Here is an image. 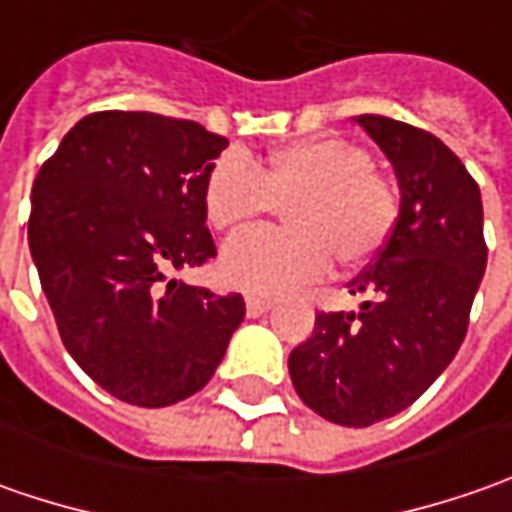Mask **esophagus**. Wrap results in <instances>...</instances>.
<instances>
[{"instance_id":"1","label":"esophagus","mask_w":512,"mask_h":512,"mask_svg":"<svg viewBox=\"0 0 512 512\" xmlns=\"http://www.w3.org/2000/svg\"><path fill=\"white\" fill-rule=\"evenodd\" d=\"M245 307H247V316H262V313H267L270 310V302L267 299H259V296H247L245 299Z\"/></svg>"}]
</instances>
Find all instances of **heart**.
<instances>
[{
	"label": "heart",
	"mask_w": 512,
	"mask_h": 512,
	"mask_svg": "<svg viewBox=\"0 0 512 512\" xmlns=\"http://www.w3.org/2000/svg\"><path fill=\"white\" fill-rule=\"evenodd\" d=\"M370 153L342 136L290 142L259 168L245 150H225L205 176L202 205L210 227L239 230L287 205V230H247L219 256L230 287L276 296L319 282L333 267L362 265L390 239L399 193Z\"/></svg>",
	"instance_id": "obj_1"
}]
</instances>
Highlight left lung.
<instances>
[{"label":"left lung","instance_id":"left-lung-1","mask_svg":"<svg viewBox=\"0 0 512 512\" xmlns=\"http://www.w3.org/2000/svg\"><path fill=\"white\" fill-rule=\"evenodd\" d=\"M353 122L393 165L399 216L376 262L347 285L373 302L319 313L287 370L322 419L367 427L410 407L459 353L487 245L479 185L442 139L376 113Z\"/></svg>","mask_w":512,"mask_h":512}]
</instances>
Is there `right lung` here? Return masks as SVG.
I'll return each instance as SVG.
<instances>
[{"instance_id":"add662e5","label":"right lung","mask_w":512,"mask_h":512,"mask_svg":"<svg viewBox=\"0 0 512 512\" xmlns=\"http://www.w3.org/2000/svg\"><path fill=\"white\" fill-rule=\"evenodd\" d=\"M225 148L187 119L102 110L68 130L33 182L28 245L59 336L122 402L199 393L245 319L239 293L170 279L216 256L202 187Z\"/></svg>"}]
</instances>
